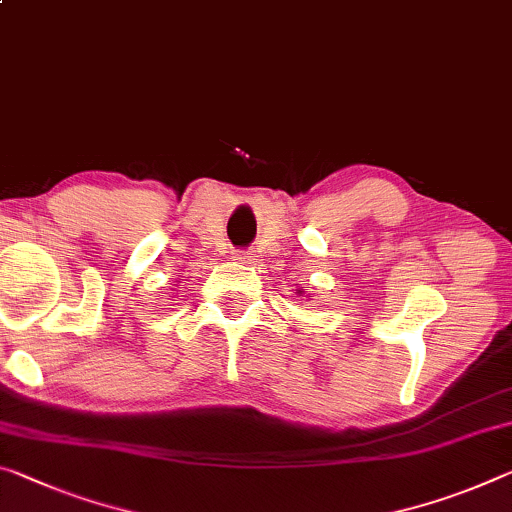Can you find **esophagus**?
<instances>
[{
    "mask_svg": "<svg viewBox=\"0 0 512 512\" xmlns=\"http://www.w3.org/2000/svg\"><path fill=\"white\" fill-rule=\"evenodd\" d=\"M232 259H234V262H241V264H250V259H253V253H250V250H234Z\"/></svg>",
    "mask_w": 512,
    "mask_h": 512,
    "instance_id": "obj_1",
    "label": "esophagus"
}]
</instances>
